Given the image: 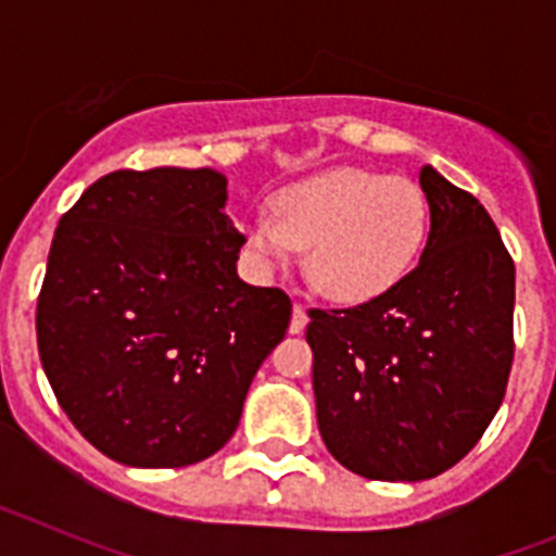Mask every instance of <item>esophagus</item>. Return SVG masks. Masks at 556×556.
Segmentation results:
<instances>
[{"label":"esophagus","instance_id":"obj_1","mask_svg":"<svg viewBox=\"0 0 556 556\" xmlns=\"http://www.w3.org/2000/svg\"><path fill=\"white\" fill-rule=\"evenodd\" d=\"M308 326V314L301 303H294L292 308V323H289V331L292 333H303V328Z\"/></svg>","mask_w":556,"mask_h":556}]
</instances>
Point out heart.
<instances>
[{
	"label": "heart",
	"instance_id": "heart-1",
	"mask_svg": "<svg viewBox=\"0 0 556 556\" xmlns=\"http://www.w3.org/2000/svg\"><path fill=\"white\" fill-rule=\"evenodd\" d=\"M429 233V200L401 175L358 166L317 172L275 191L273 214L244 225L250 253L267 269L306 248L314 289L339 303L376 301L404 281Z\"/></svg>",
	"mask_w": 556,
	"mask_h": 556
}]
</instances>
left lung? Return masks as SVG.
Returning <instances> with one entry per match:
<instances>
[{
    "instance_id": "1",
    "label": "left lung",
    "mask_w": 556,
    "mask_h": 556,
    "mask_svg": "<svg viewBox=\"0 0 556 556\" xmlns=\"http://www.w3.org/2000/svg\"><path fill=\"white\" fill-rule=\"evenodd\" d=\"M417 267L362 306L312 308L314 404L339 465L378 481L454 468L498 412L513 367L515 264L484 205L424 166Z\"/></svg>"
}]
</instances>
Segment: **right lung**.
Listing matches in <instances>:
<instances>
[{
	"label": "right lung",
	"mask_w": 556,
	"mask_h": 556,
	"mask_svg": "<svg viewBox=\"0 0 556 556\" xmlns=\"http://www.w3.org/2000/svg\"><path fill=\"white\" fill-rule=\"evenodd\" d=\"M217 169L111 172L58 223L38 353L88 443L130 468H184L233 437L292 303L236 273L244 236Z\"/></svg>",
	"instance_id": "right-lung-1"
}]
</instances>
